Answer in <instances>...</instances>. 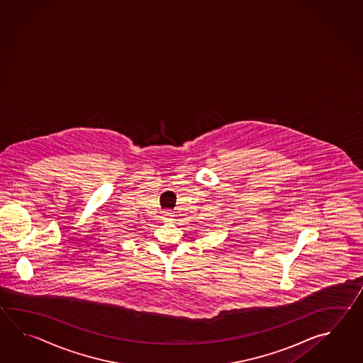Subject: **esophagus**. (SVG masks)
Instances as JSON below:
<instances>
[{"label":"esophagus","mask_w":363,"mask_h":363,"mask_svg":"<svg viewBox=\"0 0 363 363\" xmlns=\"http://www.w3.org/2000/svg\"><path fill=\"white\" fill-rule=\"evenodd\" d=\"M174 213H171L170 210H166V211H163V220L164 222H170L172 220V218H174Z\"/></svg>","instance_id":"34e87169"}]
</instances>
